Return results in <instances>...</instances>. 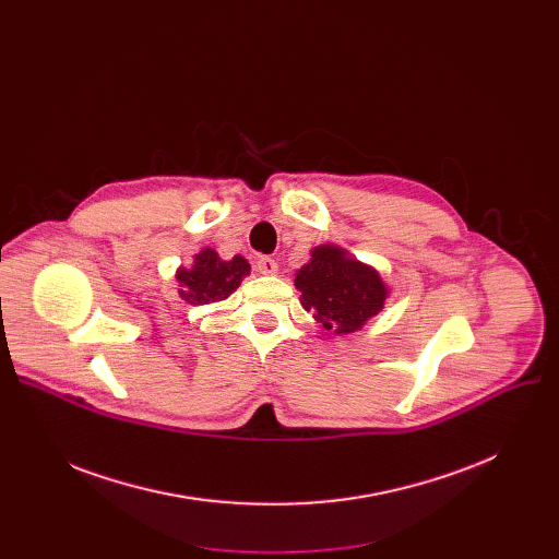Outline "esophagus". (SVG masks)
I'll return each instance as SVG.
<instances>
[{"mask_svg":"<svg viewBox=\"0 0 559 559\" xmlns=\"http://www.w3.org/2000/svg\"><path fill=\"white\" fill-rule=\"evenodd\" d=\"M258 272L264 276H274L278 272V262L270 255H262V258H258Z\"/></svg>","mask_w":559,"mask_h":559,"instance_id":"obj_1","label":"esophagus"}]
</instances>
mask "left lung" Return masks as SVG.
I'll return each mask as SVG.
<instances>
[{
  "mask_svg": "<svg viewBox=\"0 0 559 559\" xmlns=\"http://www.w3.org/2000/svg\"><path fill=\"white\" fill-rule=\"evenodd\" d=\"M310 262L297 272L301 306L326 331L337 335L360 331L385 306L388 287L369 264L333 245L310 251Z\"/></svg>",
  "mask_w": 559,
  "mask_h": 559,
  "instance_id": "1",
  "label": "left lung"
}]
</instances>
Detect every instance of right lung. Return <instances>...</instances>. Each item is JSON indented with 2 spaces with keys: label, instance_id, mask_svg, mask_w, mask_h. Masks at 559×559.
I'll use <instances>...</instances> for the list:
<instances>
[{
  "label": "right lung",
  "instance_id": "right-lung-1",
  "mask_svg": "<svg viewBox=\"0 0 559 559\" xmlns=\"http://www.w3.org/2000/svg\"><path fill=\"white\" fill-rule=\"evenodd\" d=\"M249 272L251 267L242 255L222 260L215 249H201L190 270L181 267L176 272V281L181 283L179 292L188 304L209 306L233 295Z\"/></svg>",
  "mask_w": 559,
  "mask_h": 559
}]
</instances>
